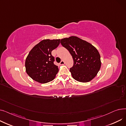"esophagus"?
Here are the masks:
<instances>
[{
    "instance_id": "34e87169",
    "label": "esophagus",
    "mask_w": 126,
    "mask_h": 126,
    "mask_svg": "<svg viewBox=\"0 0 126 126\" xmlns=\"http://www.w3.org/2000/svg\"><path fill=\"white\" fill-rule=\"evenodd\" d=\"M64 61H63V60H62L61 62H60V64L61 65H64Z\"/></svg>"
}]
</instances>
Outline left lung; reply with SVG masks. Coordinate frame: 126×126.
Here are the masks:
<instances>
[{
	"mask_svg": "<svg viewBox=\"0 0 126 126\" xmlns=\"http://www.w3.org/2000/svg\"><path fill=\"white\" fill-rule=\"evenodd\" d=\"M60 42L73 59L74 65L70 68L72 78L83 83L92 80L101 66L100 55L96 48L76 36L62 39Z\"/></svg>",
	"mask_w": 126,
	"mask_h": 126,
	"instance_id": "obj_1",
	"label": "left lung"
}]
</instances>
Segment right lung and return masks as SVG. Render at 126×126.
<instances>
[{
    "label": "right lung",
    "mask_w": 126,
    "mask_h": 126,
    "mask_svg": "<svg viewBox=\"0 0 126 126\" xmlns=\"http://www.w3.org/2000/svg\"><path fill=\"white\" fill-rule=\"evenodd\" d=\"M60 39L43 40L36 45L25 60V69L33 80L40 83H46L54 80L59 71L54 64L52 50L59 46Z\"/></svg>",
    "instance_id": "1"
}]
</instances>
